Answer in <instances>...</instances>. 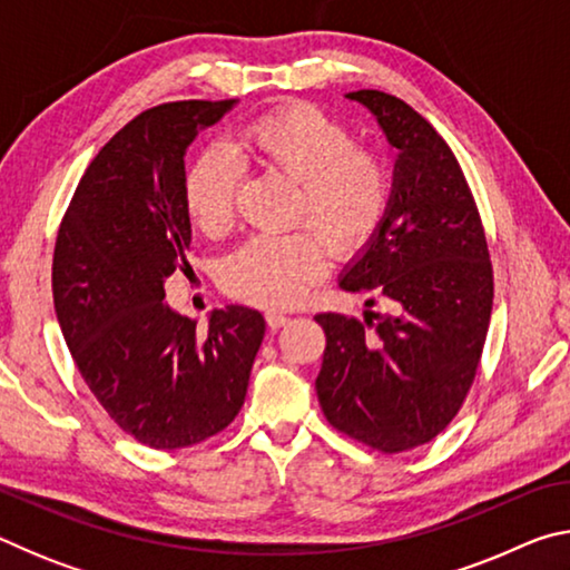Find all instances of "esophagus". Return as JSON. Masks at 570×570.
<instances>
[{"label": "esophagus", "instance_id": "34e87169", "mask_svg": "<svg viewBox=\"0 0 570 570\" xmlns=\"http://www.w3.org/2000/svg\"><path fill=\"white\" fill-rule=\"evenodd\" d=\"M266 324L272 326V330H282L284 324H288V316L282 312H268L266 314Z\"/></svg>", "mask_w": 570, "mask_h": 570}]
</instances>
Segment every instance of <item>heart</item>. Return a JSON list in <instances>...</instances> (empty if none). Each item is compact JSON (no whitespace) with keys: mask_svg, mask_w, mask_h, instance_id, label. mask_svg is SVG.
<instances>
[{"mask_svg":"<svg viewBox=\"0 0 570 570\" xmlns=\"http://www.w3.org/2000/svg\"><path fill=\"white\" fill-rule=\"evenodd\" d=\"M296 183L292 220L312 227L254 236L226 258L220 282L240 302L282 308L324 274L326 248L352 254L374 236L392 200V168L382 153L354 146V132L312 105H288L248 122L226 148L193 163L183 198L206 236L226 234L236 216L244 163Z\"/></svg>","mask_w":570,"mask_h":570,"instance_id":"b5f03b06","label":"heart"}]
</instances>
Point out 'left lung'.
Listing matches in <instances>:
<instances>
[{
	"label": "left lung",
	"instance_id": "obj_1",
	"mask_svg": "<svg viewBox=\"0 0 570 570\" xmlns=\"http://www.w3.org/2000/svg\"><path fill=\"white\" fill-rule=\"evenodd\" d=\"M397 150L387 216L344 266L366 294L364 322L316 314L326 334L320 404L336 430L382 452L424 445L455 417L475 380L493 312V266L458 158L407 102L346 92ZM382 301L389 312H371Z\"/></svg>",
	"mask_w": 570,
	"mask_h": 570
}]
</instances>
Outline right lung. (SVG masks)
<instances>
[{"instance_id": "right-lung-1", "label": "right lung", "mask_w": 570, "mask_h": 570, "mask_svg": "<svg viewBox=\"0 0 570 570\" xmlns=\"http://www.w3.org/2000/svg\"><path fill=\"white\" fill-rule=\"evenodd\" d=\"M236 102L140 112L85 170L57 234L55 312L77 370L115 424L156 450L234 422L266 332L248 306L214 308L200 332L166 304V278L190 268L183 158Z\"/></svg>"}]
</instances>
